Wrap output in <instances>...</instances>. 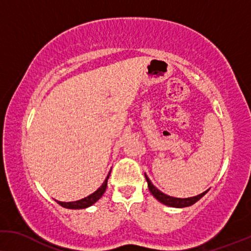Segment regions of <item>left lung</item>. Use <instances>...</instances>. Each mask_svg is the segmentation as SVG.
<instances>
[{"label":"left lung","instance_id":"left-lung-1","mask_svg":"<svg viewBox=\"0 0 251 251\" xmlns=\"http://www.w3.org/2000/svg\"><path fill=\"white\" fill-rule=\"evenodd\" d=\"M146 176V179L148 182V188H149L150 192L152 193V196L156 198L158 201H160L161 203L166 204V206H169V207H175V208H184V207H189V206H192L193 203H196L198 200H200L201 198H202L206 193L208 192L204 191L202 193H200V195H198L196 197H191V198H174V197H171V196H167L165 195V193H162L161 191H159L156 186H154L151 181L148 177L147 174H144Z\"/></svg>","mask_w":251,"mask_h":251}]
</instances>
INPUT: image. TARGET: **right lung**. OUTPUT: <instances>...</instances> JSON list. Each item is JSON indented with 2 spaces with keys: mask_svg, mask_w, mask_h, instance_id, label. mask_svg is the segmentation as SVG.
I'll use <instances>...</instances> for the list:
<instances>
[{
  "mask_svg": "<svg viewBox=\"0 0 251 251\" xmlns=\"http://www.w3.org/2000/svg\"><path fill=\"white\" fill-rule=\"evenodd\" d=\"M109 175H110V173H109L107 178L104 179V182L102 183V185L97 190V191L93 192L90 196H87L86 198H84V199L72 201V202H62V201H56V202H58L60 206L68 208V209H84V208L92 206V204L97 202V201L100 199V198L103 196V193L105 192V189H107V184H108Z\"/></svg>",
  "mask_w": 251,
  "mask_h": 251,
  "instance_id": "1",
  "label": "right lung"
}]
</instances>
